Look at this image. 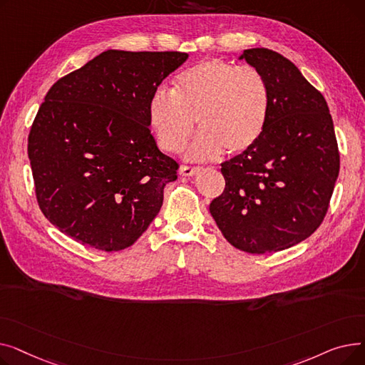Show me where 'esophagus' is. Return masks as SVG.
<instances>
[{
  "label": "esophagus",
  "instance_id": "34e87169",
  "mask_svg": "<svg viewBox=\"0 0 365 365\" xmlns=\"http://www.w3.org/2000/svg\"><path fill=\"white\" fill-rule=\"evenodd\" d=\"M201 168L200 167H190V165H182L179 173L182 176H194L195 173H198Z\"/></svg>",
  "mask_w": 365,
  "mask_h": 365
}]
</instances>
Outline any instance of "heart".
<instances>
[{
    "instance_id": "b5f03b06",
    "label": "heart",
    "mask_w": 365,
    "mask_h": 365,
    "mask_svg": "<svg viewBox=\"0 0 365 365\" xmlns=\"http://www.w3.org/2000/svg\"><path fill=\"white\" fill-rule=\"evenodd\" d=\"M271 90L253 66L207 59L180 72L173 90L158 88L148 105L150 130L165 152H179L201 133L187 157L212 160L253 149L269 123Z\"/></svg>"
}]
</instances>
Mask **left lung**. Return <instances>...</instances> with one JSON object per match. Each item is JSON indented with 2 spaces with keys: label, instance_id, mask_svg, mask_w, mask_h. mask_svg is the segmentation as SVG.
<instances>
[{
  "label": "left lung",
  "instance_id": "left-lung-1",
  "mask_svg": "<svg viewBox=\"0 0 365 365\" xmlns=\"http://www.w3.org/2000/svg\"><path fill=\"white\" fill-rule=\"evenodd\" d=\"M240 59L269 84V123L253 149L220 164L225 190L210 213L238 250L275 253L322 223L339 176V148L327 102L294 63L269 48L244 50Z\"/></svg>",
  "mask_w": 365,
  "mask_h": 365
}]
</instances>
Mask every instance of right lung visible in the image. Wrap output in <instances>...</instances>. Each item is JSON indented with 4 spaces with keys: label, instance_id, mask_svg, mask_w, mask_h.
<instances>
[{
    "label": "right lung",
    "instance_id": "add662e5",
    "mask_svg": "<svg viewBox=\"0 0 365 365\" xmlns=\"http://www.w3.org/2000/svg\"><path fill=\"white\" fill-rule=\"evenodd\" d=\"M182 51L108 50L56 81L28 136L35 195L61 232L96 250L133 245L179 164L149 130L148 105Z\"/></svg>",
    "mask_w": 365,
    "mask_h": 365
}]
</instances>
